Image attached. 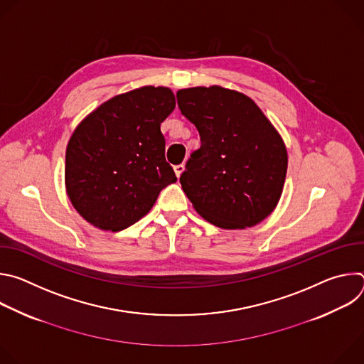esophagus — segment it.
Segmentation results:
<instances>
[{
	"label": "esophagus",
	"mask_w": 364,
	"mask_h": 364,
	"mask_svg": "<svg viewBox=\"0 0 364 364\" xmlns=\"http://www.w3.org/2000/svg\"><path fill=\"white\" fill-rule=\"evenodd\" d=\"M183 171H184V166H183V164L174 166V173H176V176H177V177H180V176L183 174Z\"/></svg>",
	"instance_id": "esophagus-1"
}]
</instances>
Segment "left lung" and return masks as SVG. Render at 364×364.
Listing matches in <instances>:
<instances>
[{
  "label": "left lung",
  "mask_w": 364,
  "mask_h": 364,
  "mask_svg": "<svg viewBox=\"0 0 364 364\" xmlns=\"http://www.w3.org/2000/svg\"><path fill=\"white\" fill-rule=\"evenodd\" d=\"M177 102L201 141L180 177L196 212L220 229L261 223L284 190L288 154L279 132L237 90L187 87L177 92Z\"/></svg>",
  "instance_id": "left-lung-1"
}]
</instances>
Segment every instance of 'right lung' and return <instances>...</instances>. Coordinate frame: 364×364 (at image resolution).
Instances as JSON below:
<instances>
[{"label":"right lung","instance_id":"add662e5","mask_svg":"<svg viewBox=\"0 0 364 364\" xmlns=\"http://www.w3.org/2000/svg\"><path fill=\"white\" fill-rule=\"evenodd\" d=\"M174 108L170 87L142 86L103 102L76 127L66 148L65 186L86 222L122 230L177 181L161 134Z\"/></svg>","mask_w":364,"mask_h":364}]
</instances>
